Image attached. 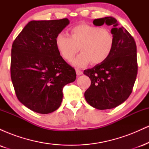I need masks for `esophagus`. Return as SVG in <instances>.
<instances>
[{
    "label": "esophagus",
    "mask_w": 149,
    "mask_h": 149,
    "mask_svg": "<svg viewBox=\"0 0 149 149\" xmlns=\"http://www.w3.org/2000/svg\"><path fill=\"white\" fill-rule=\"evenodd\" d=\"M76 74L78 75V76H80V75L83 74V71L78 69H76Z\"/></svg>",
    "instance_id": "obj_1"
}]
</instances>
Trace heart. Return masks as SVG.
I'll use <instances>...</instances> for the list:
<instances>
[{
  "mask_svg": "<svg viewBox=\"0 0 149 149\" xmlns=\"http://www.w3.org/2000/svg\"><path fill=\"white\" fill-rule=\"evenodd\" d=\"M55 42L61 57L67 61L73 60L80 48L81 53L73 64L83 67L90 62L99 64L107 60L113 49L114 36L107 28L83 24L71 29V37L64 32L58 33Z\"/></svg>",
  "mask_w": 149,
  "mask_h": 149,
  "instance_id": "b5f03b06",
  "label": "heart"
}]
</instances>
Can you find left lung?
Wrapping results in <instances>:
<instances>
[{"label":"left lung","instance_id":"1","mask_svg":"<svg viewBox=\"0 0 149 149\" xmlns=\"http://www.w3.org/2000/svg\"><path fill=\"white\" fill-rule=\"evenodd\" d=\"M93 24L112 27L114 47L107 60L83 72L91 80L85 98L95 109H110L124 102L132 92L138 69L136 45L134 38L115 18L96 19Z\"/></svg>","mask_w":149,"mask_h":149}]
</instances>
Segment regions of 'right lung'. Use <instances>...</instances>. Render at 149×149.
I'll return each instance as SVG.
<instances>
[{"label":"right lung","instance_id":"add662e5","mask_svg":"<svg viewBox=\"0 0 149 149\" xmlns=\"http://www.w3.org/2000/svg\"><path fill=\"white\" fill-rule=\"evenodd\" d=\"M68 19L31 21L12 46L10 74L17 97L25 107L47 114L60 107L63 88L76 80L72 66L64 60L55 38Z\"/></svg>","mask_w":149,"mask_h":149}]
</instances>
